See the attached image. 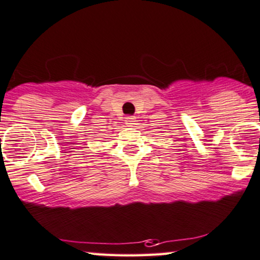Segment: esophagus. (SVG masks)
<instances>
[{"label": "esophagus", "mask_w": 260, "mask_h": 260, "mask_svg": "<svg viewBox=\"0 0 260 260\" xmlns=\"http://www.w3.org/2000/svg\"><path fill=\"white\" fill-rule=\"evenodd\" d=\"M126 123L127 124H129V126H133V124H136V122H137V119H136V116H126Z\"/></svg>", "instance_id": "obj_1"}]
</instances>
